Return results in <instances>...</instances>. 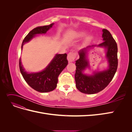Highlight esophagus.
I'll return each mask as SVG.
<instances>
[{"mask_svg":"<svg viewBox=\"0 0 132 132\" xmlns=\"http://www.w3.org/2000/svg\"><path fill=\"white\" fill-rule=\"evenodd\" d=\"M76 56H77V54H76L75 52H70L68 54L67 56V59L68 61H69V62H71L74 61V59L76 58Z\"/></svg>","mask_w":132,"mask_h":132,"instance_id":"34e87169","label":"esophagus"}]
</instances>
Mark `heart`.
Wrapping results in <instances>:
<instances>
[{
    "mask_svg": "<svg viewBox=\"0 0 132 132\" xmlns=\"http://www.w3.org/2000/svg\"><path fill=\"white\" fill-rule=\"evenodd\" d=\"M86 34V32L85 31H80L79 32L77 35V36L78 37H83ZM91 39L90 37H88L87 38V40H90V39Z\"/></svg>",
    "mask_w": 132,
    "mask_h": 132,
    "instance_id": "heart-1",
    "label": "heart"
}]
</instances>
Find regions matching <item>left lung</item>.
Listing matches in <instances>:
<instances>
[{"label": "left lung", "instance_id": "1", "mask_svg": "<svg viewBox=\"0 0 132 132\" xmlns=\"http://www.w3.org/2000/svg\"><path fill=\"white\" fill-rule=\"evenodd\" d=\"M102 32L103 42L97 46L105 47L107 49L106 57L109 62V68L107 70L97 71L91 75L83 74V71L89 66L88 61L86 59L87 48L94 45L89 46L80 50L79 52L80 57L75 63V80L77 88L82 93L94 94L102 91L109 84L117 71L118 67L117 43L107 30L103 29Z\"/></svg>", "mask_w": 132, "mask_h": 132}]
</instances>
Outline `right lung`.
Masks as SVG:
<instances>
[{
	"label": "right lung",
	"instance_id": "1",
	"mask_svg": "<svg viewBox=\"0 0 132 132\" xmlns=\"http://www.w3.org/2000/svg\"><path fill=\"white\" fill-rule=\"evenodd\" d=\"M53 25V23L50 25L38 26L31 30L23 40L21 50L23 45L29 42L36 35L46 34ZM67 57L66 53L57 54L43 70L40 72L32 73H27L25 70L20 58V70L23 79L32 88L40 93H47L56 88L58 76L68 63Z\"/></svg>",
	"mask_w": 132,
	"mask_h": 132
}]
</instances>
